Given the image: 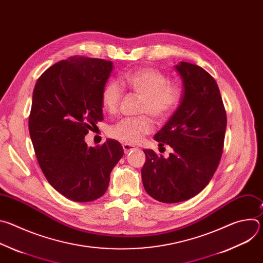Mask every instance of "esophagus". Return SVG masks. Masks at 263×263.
I'll return each instance as SVG.
<instances>
[{
    "label": "esophagus",
    "instance_id": "34e87169",
    "mask_svg": "<svg viewBox=\"0 0 263 263\" xmlns=\"http://www.w3.org/2000/svg\"><path fill=\"white\" fill-rule=\"evenodd\" d=\"M123 147H124V152H125L126 154H128V153H130L131 151H134V149H136L135 146H133V145H131V144H127V143H124V144H123Z\"/></svg>",
    "mask_w": 263,
    "mask_h": 263
}]
</instances>
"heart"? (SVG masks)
Listing matches in <instances>:
<instances>
[{
  "label": "heart",
  "instance_id": "obj_1",
  "mask_svg": "<svg viewBox=\"0 0 263 263\" xmlns=\"http://www.w3.org/2000/svg\"><path fill=\"white\" fill-rule=\"evenodd\" d=\"M121 84L134 96L140 98L138 112L152 116L156 121L167 120L180 105L182 87L168 81L166 74L155 67H143L125 73ZM124 89L116 80L105 84L101 92L103 108L114 115L119 110ZM154 122L147 116L124 119L111 128L110 136L127 144H138L143 137L152 133Z\"/></svg>",
  "mask_w": 263,
  "mask_h": 263
}]
</instances>
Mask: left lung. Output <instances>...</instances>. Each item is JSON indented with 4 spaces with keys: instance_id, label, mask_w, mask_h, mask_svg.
Wrapping results in <instances>:
<instances>
[{
    "instance_id": "left-lung-1",
    "label": "left lung",
    "mask_w": 263,
    "mask_h": 263,
    "mask_svg": "<svg viewBox=\"0 0 263 263\" xmlns=\"http://www.w3.org/2000/svg\"><path fill=\"white\" fill-rule=\"evenodd\" d=\"M184 91L178 109L155 135L159 146L168 144V158L143 149L141 178L145 192L162 203L186 201L201 193L221 158L227 115L218 86L201 66L176 65Z\"/></svg>"
}]
</instances>
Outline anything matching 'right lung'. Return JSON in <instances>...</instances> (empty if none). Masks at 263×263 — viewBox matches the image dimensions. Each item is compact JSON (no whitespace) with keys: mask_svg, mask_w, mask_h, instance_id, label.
Wrapping results in <instances>:
<instances>
[{"mask_svg":"<svg viewBox=\"0 0 263 263\" xmlns=\"http://www.w3.org/2000/svg\"><path fill=\"white\" fill-rule=\"evenodd\" d=\"M112 67L111 61L72 56L45 70L33 90L29 133L36 159L48 182L74 202L102 197L124 155L117 140L97 147L84 140L104 120L101 92Z\"/></svg>","mask_w":263,"mask_h":263,"instance_id":"right-lung-1","label":"right lung"}]
</instances>
